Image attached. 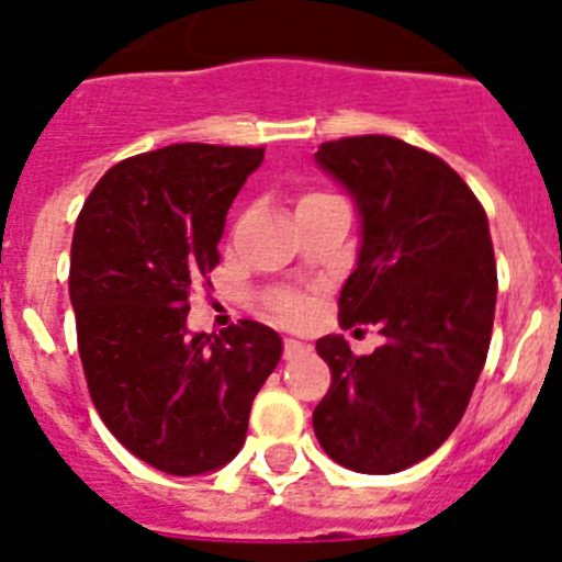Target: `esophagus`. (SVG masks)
Here are the masks:
<instances>
[{
  "mask_svg": "<svg viewBox=\"0 0 562 562\" xmlns=\"http://www.w3.org/2000/svg\"><path fill=\"white\" fill-rule=\"evenodd\" d=\"M304 353H307V345L299 342V339H285V359L288 361L299 359V356H304Z\"/></svg>",
  "mask_w": 562,
  "mask_h": 562,
  "instance_id": "esophagus-1",
  "label": "esophagus"
}]
</instances>
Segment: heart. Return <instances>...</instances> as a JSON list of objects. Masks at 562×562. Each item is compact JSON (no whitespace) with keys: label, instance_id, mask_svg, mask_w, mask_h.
<instances>
[{"label":"heart","instance_id":"obj_1","mask_svg":"<svg viewBox=\"0 0 562 562\" xmlns=\"http://www.w3.org/2000/svg\"><path fill=\"white\" fill-rule=\"evenodd\" d=\"M277 315L285 317V321H302L304 304L299 299H282V302H277Z\"/></svg>","mask_w":562,"mask_h":562}]
</instances>
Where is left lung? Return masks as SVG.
<instances>
[{"label": "left lung", "instance_id": "left-lung-1", "mask_svg": "<svg viewBox=\"0 0 562 562\" xmlns=\"http://www.w3.org/2000/svg\"><path fill=\"white\" fill-rule=\"evenodd\" d=\"M315 162L361 223L339 323L383 334L370 356H353L342 334L315 342L331 367L317 443L356 473H400L446 443L484 370L497 299L490 223L454 168L400 138L328 140Z\"/></svg>", "mask_w": 562, "mask_h": 562}]
</instances>
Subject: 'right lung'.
I'll use <instances>...</instances> for the list:
<instances>
[{"mask_svg": "<svg viewBox=\"0 0 562 562\" xmlns=\"http://www.w3.org/2000/svg\"><path fill=\"white\" fill-rule=\"evenodd\" d=\"M260 162L247 146L146 151L113 166L78 214L70 302L89 394L113 438L162 473H212L239 454L280 364L263 323L187 328L192 282L220 263L225 214Z\"/></svg>", "mask_w": 562, "mask_h": 562, "instance_id": "1", "label": "right lung"}]
</instances>
